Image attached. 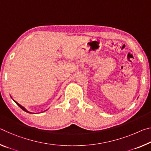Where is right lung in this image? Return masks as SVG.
<instances>
[{"label": "right lung", "instance_id": "right-lung-1", "mask_svg": "<svg viewBox=\"0 0 151 151\" xmlns=\"http://www.w3.org/2000/svg\"><path fill=\"white\" fill-rule=\"evenodd\" d=\"M12 98V97H11ZM13 101H15V103H16V104H17V106H19V107H21V109H22L23 110V111H26V112H27V113H29V114H31V113H32V112H30V111H27V109H26L25 108V107H23L22 106H21V105L19 104H18V103L17 102V101H15V100H14V99H13ZM32 114H33V113H32Z\"/></svg>", "mask_w": 151, "mask_h": 151}]
</instances>
